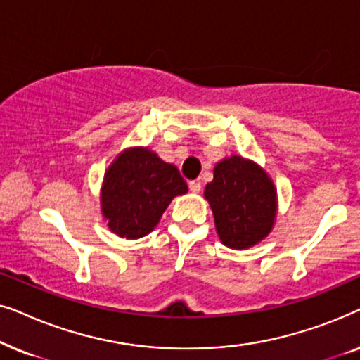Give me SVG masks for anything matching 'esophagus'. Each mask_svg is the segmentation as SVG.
<instances>
[{"label":"esophagus","mask_w":360,"mask_h":360,"mask_svg":"<svg viewBox=\"0 0 360 360\" xmlns=\"http://www.w3.org/2000/svg\"><path fill=\"white\" fill-rule=\"evenodd\" d=\"M188 186H190L191 193H200V191H201V184H200L198 180H193V181H190Z\"/></svg>","instance_id":"obj_1"}]
</instances>
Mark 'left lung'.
<instances>
[{
    "mask_svg": "<svg viewBox=\"0 0 360 360\" xmlns=\"http://www.w3.org/2000/svg\"><path fill=\"white\" fill-rule=\"evenodd\" d=\"M205 200L214 216L216 233L226 248H254L272 233L277 219V188L257 162L229 155L213 169Z\"/></svg>",
    "mask_w": 360,
    "mask_h": 360,
    "instance_id": "1",
    "label": "left lung"
}]
</instances>
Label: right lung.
Returning a JSON list of instances; mask_svg holds the SVG:
<instances>
[{"instance_id":"obj_1","label":"right lung","mask_w":360,"mask_h":360,"mask_svg":"<svg viewBox=\"0 0 360 360\" xmlns=\"http://www.w3.org/2000/svg\"><path fill=\"white\" fill-rule=\"evenodd\" d=\"M186 191V181L174 164L149 147H127L105 172L100 193L103 219L120 238H144L159 224L170 201Z\"/></svg>"}]
</instances>
